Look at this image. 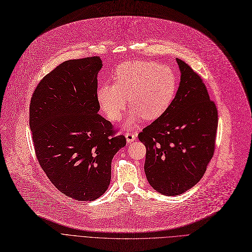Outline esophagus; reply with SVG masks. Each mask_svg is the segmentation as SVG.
Here are the masks:
<instances>
[{
	"mask_svg": "<svg viewBox=\"0 0 252 252\" xmlns=\"http://www.w3.org/2000/svg\"><path fill=\"white\" fill-rule=\"evenodd\" d=\"M136 137H137V134L133 133V131H127V133L126 134V138L127 143L134 142L136 140Z\"/></svg>",
	"mask_w": 252,
	"mask_h": 252,
	"instance_id": "esophagus-1",
	"label": "esophagus"
}]
</instances>
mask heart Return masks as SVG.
Instances as JSON below:
<instances>
[{
    "label": "heart",
    "mask_w": 252,
    "mask_h": 252,
    "mask_svg": "<svg viewBox=\"0 0 252 252\" xmlns=\"http://www.w3.org/2000/svg\"><path fill=\"white\" fill-rule=\"evenodd\" d=\"M113 81L114 85H103L98 89V102L109 121L118 122L128 99L133 106L126 121L128 126H135L142 117L154 121L163 115L173 104L178 89L173 69L148 60L121 64Z\"/></svg>",
    "instance_id": "heart-1"
}]
</instances>
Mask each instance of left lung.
<instances>
[{
  "label": "left lung",
  "instance_id": "8db88e82",
  "mask_svg": "<svg viewBox=\"0 0 252 252\" xmlns=\"http://www.w3.org/2000/svg\"><path fill=\"white\" fill-rule=\"evenodd\" d=\"M173 104L138 135L146 147L145 174L157 192L176 196L200 181L216 149L218 108L200 74L181 59Z\"/></svg>",
  "mask_w": 252,
  "mask_h": 252
}]
</instances>
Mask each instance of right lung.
<instances>
[{"label": "right lung", "instance_id": "add662e5", "mask_svg": "<svg viewBox=\"0 0 252 252\" xmlns=\"http://www.w3.org/2000/svg\"><path fill=\"white\" fill-rule=\"evenodd\" d=\"M98 56L67 60L42 78L32 93L30 126L39 165L63 194L92 201L107 190L111 161L126 146L101 116Z\"/></svg>", "mask_w": 252, "mask_h": 252}]
</instances>
